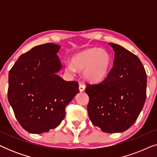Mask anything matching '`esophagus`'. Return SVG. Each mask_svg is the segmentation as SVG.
<instances>
[{
  "instance_id": "obj_1",
  "label": "esophagus",
  "mask_w": 157,
  "mask_h": 157,
  "mask_svg": "<svg viewBox=\"0 0 157 157\" xmlns=\"http://www.w3.org/2000/svg\"><path fill=\"white\" fill-rule=\"evenodd\" d=\"M79 91H80L81 92H83V91H84V90H85V86L83 85V84H82V83H79Z\"/></svg>"
}]
</instances>
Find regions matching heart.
Masks as SVG:
<instances>
[{
	"mask_svg": "<svg viewBox=\"0 0 157 157\" xmlns=\"http://www.w3.org/2000/svg\"><path fill=\"white\" fill-rule=\"evenodd\" d=\"M111 64V56L108 51L93 47L73 55L71 64H67L66 70L68 73H74L76 70L83 71V76L87 81L97 83L106 78Z\"/></svg>",
	"mask_w": 157,
	"mask_h": 157,
	"instance_id": "1",
	"label": "heart"
}]
</instances>
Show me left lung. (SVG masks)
Segmentation results:
<instances>
[{
    "instance_id": "8db88e82",
    "label": "left lung",
    "mask_w": 157,
    "mask_h": 157,
    "mask_svg": "<svg viewBox=\"0 0 157 157\" xmlns=\"http://www.w3.org/2000/svg\"><path fill=\"white\" fill-rule=\"evenodd\" d=\"M113 68L104 81L87 84V106L94 125L107 133L123 132L136 121L147 96V74L136 56L118 44Z\"/></svg>"
}]
</instances>
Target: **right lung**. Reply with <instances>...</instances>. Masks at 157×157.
<instances>
[{
	"mask_svg": "<svg viewBox=\"0 0 157 157\" xmlns=\"http://www.w3.org/2000/svg\"><path fill=\"white\" fill-rule=\"evenodd\" d=\"M52 43L33 47L18 58L8 74V98L19 124L28 132L41 134L65 117V108L79 92L76 81L57 74L62 69Z\"/></svg>",
	"mask_w": 157,
	"mask_h": 157,
	"instance_id": "obj_1",
	"label": "right lung"
}]
</instances>
